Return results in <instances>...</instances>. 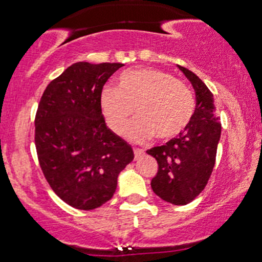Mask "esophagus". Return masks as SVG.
<instances>
[{
  "mask_svg": "<svg viewBox=\"0 0 262 262\" xmlns=\"http://www.w3.org/2000/svg\"><path fill=\"white\" fill-rule=\"evenodd\" d=\"M143 154H145V151H143L142 148H134V158H136V159L141 158Z\"/></svg>",
  "mask_w": 262,
  "mask_h": 262,
  "instance_id": "1",
  "label": "esophagus"
}]
</instances>
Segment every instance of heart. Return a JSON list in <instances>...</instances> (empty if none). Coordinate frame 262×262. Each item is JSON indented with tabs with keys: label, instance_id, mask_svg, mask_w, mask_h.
I'll use <instances>...</instances> for the list:
<instances>
[{
	"label": "heart",
	"instance_id": "b5f03b06",
	"mask_svg": "<svg viewBox=\"0 0 262 262\" xmlns=\"http://www.w3.org/2000/svg\"><path fill=\"white\" fill-rule=\"evenodd\" d=\"M101 108L108 128L123 134L136 115L128 137L145 142L156 134L159 139H172L182 133L195 112L191 90L172 75L155 68L125 71L119 86L107 85L101 93Z\"/></svg>",
	"mask_w": 262,
	"mask_h": 262
}]
</instances>
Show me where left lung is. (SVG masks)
I'll use <instances>...</instances> for the list:
<instances>
[{
	"mask_svg": "<svg viewBox=\"0 0 262 262\" xmlns=\"http://www.w3.org/2000/svg\"><path fill=\"white\" fill-rule=\"evenodd\" d=\"M196 95L194 116L187 128L165 145L147 150L158 161V173L151 180L154 192L168 203L185 205L204 190L216 163L221 123L216 115L213 94L202 80L185 67Z\"/></svg>",
	"mask_w": 262,
	"mask_h": 262,
	"instance_id": "1",
	"label": "left lung"
}]
</instances>
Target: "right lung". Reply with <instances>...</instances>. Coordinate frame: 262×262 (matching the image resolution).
Segmentation results:
<instances>
[{"label": "right lung", "instance_id": "right-lung-1", "mask_svg": "<svg viewBox=\"0 0 262 262\" xmlns=\"http://www.w3.org/2000/svg\"><path fill=\"white\" fill-rule=\"evenodd\" d=\"M123 63L70 66L46 86L35 117L38 163L53 191L90 211L115 194L119 173L134 159L130 146L106 126L101 93Z\"/></svg>", "mask_w": 262, "mask_h": 262}]
</instances>
